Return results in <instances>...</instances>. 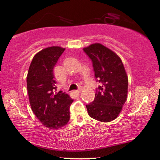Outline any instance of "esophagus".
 I'll return each mask as SVG.
<instances>
[{
    "instance_id": "34e87169",
    "label": "esophagus",
    "mask_w": 160,
    "mask_h": 160,
    "mask_svg": "<svg viewBox=\"0 0 160 160\" xmlns=\"http://www.w3.org/2000/svg\"><path fill=\"white\" fill-rule=\"evenodd\" d=\"M81 92V89H78V90H76V91H74V93H76V94H78Z\"/></svg>"
}]
</instances>
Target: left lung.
<instances>
[{
  "instance_id": "8db88e82",
  "label": "left lung",
  "mask_w": 160,
  "mask_h": 160,
  "mask_svg": "<svg viewBox=\"0 0 160 160\" xmlns=\"http://www.w3.org/2000/svg\"><path fill=\"white\" fill-rule=\"evenodd\" d=\"M83 51L92 62L96 82L95 98L86 105L91 118L101 122L116 119L127 100L128 80L120 57L99 43L91 44Z\"/></svg>"
}]
</instances>
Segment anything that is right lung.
<instances>
[{"instance_id": "1", "label": "right lung", "mask_w": 160, "mask_h": 160, "mask_svg": "<svg viewBox=\"0 0 160 160\" xmlns=\"http://www.w3.org/2000/svg\"><path fill=\"white\" fill-rule=\"evenodd\" d=\"M64 50L54 46L39 52L33 57L27 76L31 108L44 126L52 130L67 124L74 101L68 94L56 91L53 69Z\"/></svg>"}]
</instances>
